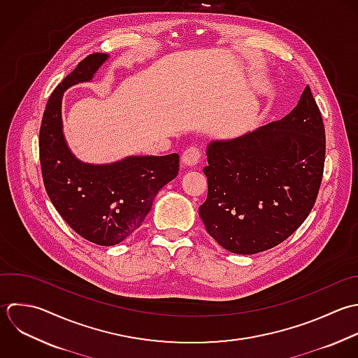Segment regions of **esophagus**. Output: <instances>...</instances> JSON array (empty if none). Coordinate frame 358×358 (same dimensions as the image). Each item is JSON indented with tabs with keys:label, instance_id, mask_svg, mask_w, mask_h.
<instances>
[{
	"label": "esophagus",
	"instance_id": "34e87169",
	"mask_svg": "<svg viewBox=\"0 0 358 358\" xmlns=\"http://www.w3.org/2000/svg\"><path fill=\"white\" fill-rule=\"evenodd\" d=\"M202 157V152L196 146H191L184 150L181 156V162L184 166H195Z\"/></svg>",
	"mask_w": 358,
	"mask_h": 358
}]
</instances>
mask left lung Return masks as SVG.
Segmentation results:
<instances>
[{
    "label": "left lung",
    "mask_w": 358,
    "mask_h": 358,
    "mask_svg": "<svg viewBox=\"0 0 358 358\" xmlns=\"http://www.w3.org/2000/svg\"><path fill=\"white\" fill-rule=\"evenodd\" d=\"M325 127L307 86L282 120L210 142L208 198L199 216L219 245L251 255L289 238L315 205L325 166Z\"/></svg>",
    "instance_id": "obj_1"
}]
</instances>
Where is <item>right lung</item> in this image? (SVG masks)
I'll return each mask as SVG.
<instances>
[{
	"label": "right lung",
	"mask_w": 358,
	"mask_h": 358,
	"mask_svg": "<svg viewBox=\"0 0 358 358\" xmlns=\"http://www.w3.org/2000/svg\"><path fill=\"white\" fill-rule=\"evenodd\" d=\"M107 59L83 58L51 93L40 125L38 153L44 188L57 212L85 240L115 245L132 234L150 212L156 194L178 174L180 156H131L111 164H86L68 149L62 135L64 92L90 80Z\"/></svg>",
	"instance_id": "add662e5"
}]
</instances>
